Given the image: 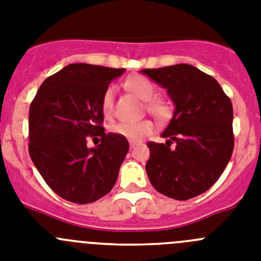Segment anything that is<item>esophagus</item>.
Wrapping results in <instances>:
<instances>
[{
  "instance_id": "esophagus-1",
  "label": "esophagus",
  "mask_w": 261,
  "mask_h": 261,
  "mask_svg": "<svg viewBox=\"0 0 261 261\" xmlns=\"http://www.w3.org/2000/svg\"><path fill=\"white\" fill-rule=\"evenodd\" d=\"M137 145H139V142H135V141L129 142V146H130V148H135V146H137Z\"/></svg>"
}]
</instances>
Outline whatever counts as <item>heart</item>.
I'll return each mask as SVG.
<instances>
[{
	"label": "heart",
	"mask_w": 261,
	"mask_h": 261,
	"mask_svg": "<svg viewBox=\"0 0 261 261\" xmlns=\"http://www.w3.org/2000/svg\"><path fill=\"white\" fill-rule=\"evenodd\" d=\"M125 87L129 91H132L136 96L140 97L146 103V108L152 115H154L157 119H166L170 113V109L164 103L162 100L154 99L157 93V87L152 80H149L145 76H133L126 80ZM115 87H108L103 93L101 97V109L106 116H111L113 112V104H115ZM115 135L122 136L129 141H140L146 136L152 135L154 130V124L150 120H141V121L117 122L111 128Z\"/></svg>",
	"instance_id": "1"
}]
</instances>
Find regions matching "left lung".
Segmentation results:
<instances>
[{
    "mask_svg": "<svg viewBox=\"0 0 261 261\" xmlns=\"http://www.w3.org/2000/svg\"><path fill=\"white\" fill-rule=\"evenodd\" d=\"M166 90L174 113L162 137L148 142L146 173L161 194L186 200L218 181L233 150L230 97L213 76L190 64L141 70Z\"/></svg>",
    "mask_w": 261,
    "mask_h": 261,
    "instance_id": "8db88e82",
    "label": "left lung"
}]
</instances>
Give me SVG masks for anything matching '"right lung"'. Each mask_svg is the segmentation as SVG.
Instances as JSON below:
<instances>
[{
	"instance_id": "add662e5",
	"label": "right lung",
	"mask_w": 261,
	"mask_h": 261,
	"mask_svg": "<svg viewBox=\"0 0 261 261\" xmlns=\"http://www.w3.org/2000/svg\"><path fill=\"white\" fill-rule=\"evenodd\" d=\"M125 68L72 63L44 80L29 111V153L46 184L63 199L86 204L115 186L129 144L106 133L101 97ZM88 138L100 139L88 148Z\"/></svg>"
}]
</instances>
